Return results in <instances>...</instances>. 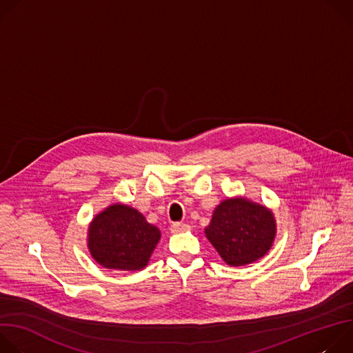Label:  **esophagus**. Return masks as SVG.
<instances>
[{"mask_svg": "<svg viewBox=\"0 0 353 353\" xmlns=\"http://www.w3.org/2000/svg\"><path fill=\"white\" fill-rule=\"evenodd\" d=\"M187 229H188V225L187 223H181V222H174L170 226V230L173 233H179V232H183V230H187Z\"/></svg>", "mask_w": 353, "mask_h": 353, "instance_id": "1", "label": "esophagus"}]
</instances>
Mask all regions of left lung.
Returning <instances> with one entry per match:
<instances>
[{
    "instance_id": "obj_1",
    "label": "left lung",
    "mask_w": 353,
    "mask_h": 353,
    "mask_svg": "<svg viewBox=\"0 0 353 353\" xmlns=\"http://www.w3.org/2000/svg\"><path fill=\"white\" fill-rule=\"evenodd\" d=\"M205 233L219 256L239 267L257 261L271 248L275 221L265 207L230 198L218 205Z\"/></svg>"
}]
</instances>
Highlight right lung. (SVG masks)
Masks as SVG:
<instances>
[{
  "label": "right lung",
  "mask_w": 353,
  "mask_h": 353,
  "mask_svg": "<svg viewBox=\"0 0 353 353\" xmlns=\"http://www.w3.org/2000/svg\"><path fill=\"white\" fill-rule=\"evenodd\" d=\"M161 239L157 226L128 205L116 204L99 214L89 228L92 257L106 268L142 270Z\"/></svg>",
  "instance_id": "obj_1"
}]
</instances>
